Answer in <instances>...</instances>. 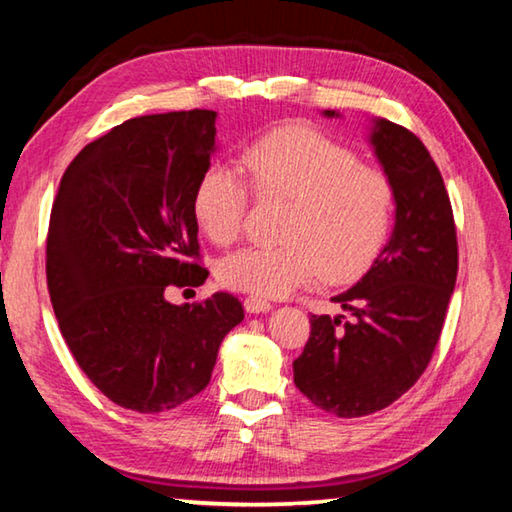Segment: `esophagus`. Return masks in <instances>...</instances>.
I'll list each match as a JSON object with an SVG mask.
<instances>
[{
	"instance_id": "34e87169",
	"label": "esophagus",
	"mask_w": 512,
	"mask_h": 512,
	"mask_svg": "<svg viewBox=\"0 0 512 512\" xmlns=\"http://www.w3.org/2000/svg\"><path fill=\"white\" fill-rule=\"evenodd\" d=\"M244 307H246L248 314H266V311L273 309L271 302L257 298V296H248V298L244 300Z\"/></svg>"
}]
</instances>
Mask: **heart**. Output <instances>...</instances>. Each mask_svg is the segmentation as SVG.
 I'll return each mask as SVG.
<instances>
[{"label": "heart", "instance_id": "b5f03b06", "mask_svg": "<svg viewBox=\"0 0 512 512\" xmlns=\"http://www.w3.org/2000/svg\"><path fill=\"white\" fill-rule=\"evenodd\" d=\"M262 201H287L273 246H248L223 257V287L259 298L289 296L320 273L339 284L375 262L391 235L395 189L377 167L309 126H284L259 137L241 155ZM250 201L246 180L225 164L205 169L194 189V216L216 246H230Z\"/></svg>", "mask_w": 512, "mask_h": 512}]
</instances>
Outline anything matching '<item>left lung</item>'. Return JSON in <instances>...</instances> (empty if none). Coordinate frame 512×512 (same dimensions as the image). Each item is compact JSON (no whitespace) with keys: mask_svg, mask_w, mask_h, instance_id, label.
Masks as SVG:
<instances>
[{"mask_svg":"<svg viewBox=\"0 0 512 512\" xmlns=\"http://www.w3.org/2000/svg\"><path fill=\"white\" fill-rule=\"evenodd\" d=\"M370 144L395 189L393 235L370 271L332 298L352 318L311 316L309 341L293 361L300 393L339 418L386 409L420 379L458 273L452 203L427 146L388 119L372 121Z\"/></svg>","mask_w":512,"mask_h":512,"instance_id":"8db88e82","label":"left lung"}]
</instances>
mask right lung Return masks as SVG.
Masks as SVG:
<instances>
[{
    "instance_id": "1",
    "label": "right lung",
    "mask_w": 512,
    "mask_h": 512,
    "mask_svg": "<svg viewBox=\"0 0 512 512\" xmlns=\"http://www.w3.org/2000/svg\"><path fill=\"white\" fill-rule=\"evenodd\" d=\"M214 124V110L124 121L76 155L51 207L47 287L60 334L92 384L137 413L201 393L225 334L244 320L230 293L164 298L207 277L194 189L210 169Z\"/></svg>"
}]
</instances>
